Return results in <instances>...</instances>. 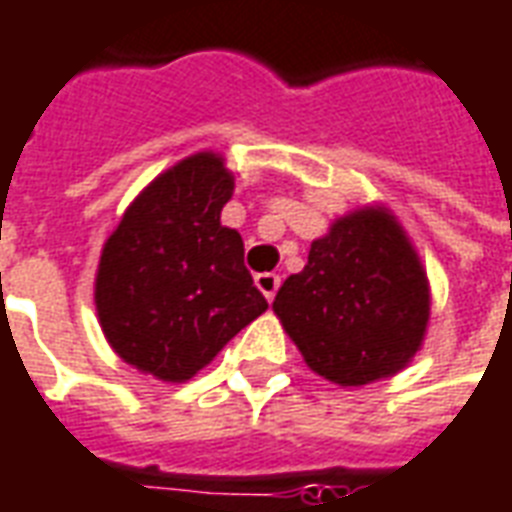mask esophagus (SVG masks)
<instances>
[{"label":"esophagus","mask_w":512,"mask_h":512,"mask_svg":"<svg viewBox=\"0 0 512 512\" xmlns=\"http://www.w3.org/2000/svg\"><path fill=\"white\" fill-rule=\"evenodd\" d=\"M255 282H257V288H260V293L266 296L268 302L277 296V288H280V277H277V274H271V271H266V274H257Z\"/></svg>","instance_id":"34e87169"}]
</instances>
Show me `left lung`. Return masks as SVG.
<instances>
[{
  "label": "left lung",
  "mask_w": 512,
  "mask_h": 512,
  "mask_svg": "<svg viewBox=\"0 0 512 512\" xmlns=\"http://www.w3.org/2000/svg\"><path fill=\"white\" fill-rule=\"evenodd\" d=\"M274 313L324 380L366 385L416 355L430 288L402 227L385 210H357L310 246L307 266L282 282Z\"/></svg>",
  "instance_id": "1"
}]
</instances>
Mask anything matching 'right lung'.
I'll return each mask as SVG.
<instances>
[{"mask_svg": "<svg viewBox=\"0 0 512 512\" xmlns=\"http://www.w3.org/2000/svg\"><path fill=\"white\" fill-rule=\"evenodd\" d=\"M232 177L210 152L160 174L107 238L96 310L124 363L157 380H191L268 307L221 227Z\"/></svg>", "mask_w": 512, "mask_h": 512, "instance_id": "right-lung-1", "label": "right lung"}]
</instances>
